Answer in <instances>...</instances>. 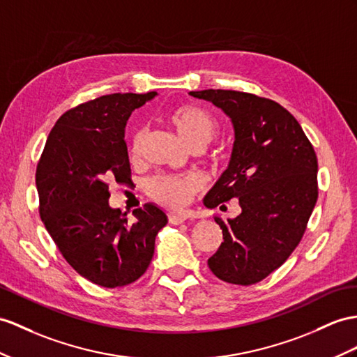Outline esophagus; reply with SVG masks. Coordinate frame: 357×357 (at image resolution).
Segmentation results:
<instances>
[{
  "label": "esophagus",
  "instance_id": "34e87169",
  "mask_svg": "<svg viewBox=\"0 0 357 357\" xmlns=\"http://www.w3.org/2000/svg\"><path fill=\"white\" fill-rule=\"evenodd\" d=\"M188 220V216L185 213H169L168 215V221L174 225H178V224H183Z\"/></svg>",
  "mask_w": 357,
  "mask_h": 357
}]
</instances>
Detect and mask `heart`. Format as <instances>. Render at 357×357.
Here are the masks:
<instances>
[{
    "mask_svg": "<svg viewBox=\"0 0 357 357\" xmlns=\"http://www.w3.org/2000/svg\"><path fill=\"white\" fill-rule=\"evenodd\" d=\"M169 119L190 149H204L218 133V123L212 113L199 106H180L171 112ZM146 133L149 130L145 126H136L130 133L128 151L133 158L141 153ZM199 189L202 181L195 176H158L149 183V190L155 202L174 208L183 207Z\"/></svg>",
    "mask_w": 357,
    "mask_h": 357,
    "instance_id": "1",
    "label": "heart"
}]
</instances>
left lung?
Masks as SVG:
<instances>
[{"label": "left lung", "mask_w": 357, "mask_h": 357, "mask_svg": "<svg viewBox=\"0 0 357 357\" xmlns=\"http://www.w3.org/2000/svg\"><path fill=\"white\" fill-rule=\"evenodd\" d=\"M220 107L233 124L229 168L204 197L206 207L238 198L242 212L224 222L207 260L222 282L248 286L284 264L300 244L318 198V160L298 121L273 100L224 89L189 92Z\"/></svg>", "instance_id": "left-lung-1"}]
</instances>
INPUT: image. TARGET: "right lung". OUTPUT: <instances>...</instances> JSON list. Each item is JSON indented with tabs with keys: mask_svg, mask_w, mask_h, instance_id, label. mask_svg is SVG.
Instances as JSON below:
<instances>
[{
	"mask_svg": "<svg viewBox=\"0 0 357 357\" xmlns=\"http://www.w3.org/2000/svg\"><path fill=\"white\" fill-rule=\"evenodd\" d=\"M158 92L110 93L65 112L50 132L36 169L39 213L59 251L75 271L102 288L136 282L168 222L153 203L133 221L109 204L113 181L128 183L124 132L132 112Z\"/></svg>",
	"mask_w": 357,
	"mask_h": 357,
	"instance_id": "right-lung-1",
	"label": "right lung"
}]
</instances>
